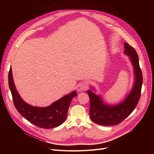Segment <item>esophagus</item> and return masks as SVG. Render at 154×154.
Wrapping results in <instances>:
<instances>
[{"label":"esophagus","mask_w":154,"mask_h":154,"mask_svg":"<svg viewBox=\"0 0 154 154\" xmlns=\"http://www.w3.org/2000/svg\"><path fill=\"white\" fill-rule=\"evenodd\" d=\"M79 88L80 90V91H84L87 90L88 88V86L86 83L85 82H81L79 84Z\"/></svg>","instance_id":"1"}]
</instances>
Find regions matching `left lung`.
Returning a JSON list of instances; mask_svg holds the SVG:
<instances>
[{
	"label": "left lung",
	"instance_id": "1",
	"mask_svg": "<svg viewBox=\"0 0 154 154\" xmlns=\"http://www.w3.org/2000/svg\"><path fill=\"white\" fill-rule=\"evenodd\" d=\"M124 54L128 56L133 67L134 84L125 99L116 104H109L100 94H96L95 88L90 86L88 90L90 98V117L94 122L102 125H115L122 122L136 107L140 99L142 85V74L139 66V57L134 48L124 43Z\"/></svg>",
	"mask_w": 154,
	"mask_h": 154
}]
</instances>
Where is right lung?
Masks as SVG:
<instances>
[{
	"instance_id": "obj_1",
	"label": "right lung",
	"mask_w": 154,
	"mask_h": 154,
	"mask_svg": "<svg viewBox=\"0 0 154 154\" xmlns=\"http://www.w3.org/2000/svg\"><path fill=\"white\" fill-rule=\"evenodd\" d=\"M9 86L14 106L20 114L30 123L43 128H51L60 125L67 118L72 99L77 95L76 91H74L47 107L32 106L21 98L16 89L11 67L9 72Z\"/></svg>"
}]
</instances>
